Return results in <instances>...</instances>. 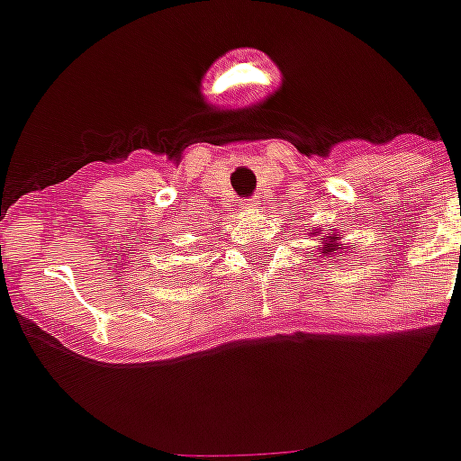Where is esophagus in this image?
Returning a JSON list of instances; mask_svg holds the SVG:
<instances>
[{"label": "esophagus", "instance_id": "34e87169", "mask_svg": "<svg viewBox=\"0 0 461 461\" xmlns=\"http://www.w3.org/2000/svg\"><path fill=\"white\" fill-rule=\"evenodd\" d=\"M255 206H258V202H255V199H243V208H248V211H253Z\"/></svg>", "mask_w": 461, "mask_h": 461}]
</instances>
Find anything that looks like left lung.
<instances>
[{"mask_svg":"<svg viewBox=\"0 0 461 461\" xmlns=\"http://www.w3.org/2000/svg\"><path fill=\"white\" fill-rule=\"evenodd\" d=\"M313 234H318V231H313ZM339 234L334 236H327V246L325 248H320V253H322V258H327V255H334L339 253Z\"/></svg>","mask_w":461,"mask_h":461,"instance_id":"left-lung-1","label":"left lung"}]
</instances>
